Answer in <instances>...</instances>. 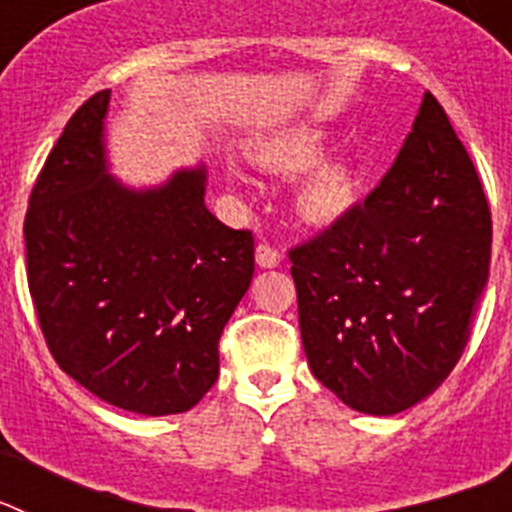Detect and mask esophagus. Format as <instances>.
<instances>
[{
	"label": "esophagus",
	"mask_w": 512,
	"mask_h": 512,
	"mask_svg": "<svg viewBox=\"0 0 512 512\" xmlns=\"http://www.w3.org/2000/svg\"><path fill=\"white\" fill-rule=\"evenodd\" d=\"M256 264H259L261 269H274V266L282 264V251L269 246V243H259V246H256Z\"/></svg>",
	"instance_id": "obj_1"
}]
</instances>
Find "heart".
<instances>
[{
    "mask_svg": "<svg viewBox=\"0 0 512 512\" xmlns=\"http://www.w3.org/2000/svg\"><path fill=\"white\" fill-rule=\"evenodd\" d=\"M323 148L325 135L320 130L300 128L264 140L253 158L264 169L292 174V171L315 164ZM356 194H359V171L351 164V158H325L312 166L305 179L297 184L295 207L307 223L330 225L348 215L356 202Z\"/></svg>",
    "mask_w": 512,
    "mask_h": 512,
    "instance_id": "heart-1",
    "label": "heart"
}]
</instances>
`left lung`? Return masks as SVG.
<instances>
[{
	"instance_id": "1",
	"label": "left lung",
	"mask_w": 512,
	"mask_h": 512,
	"mask_svg": "<svg viewBox=\"0 0 512 512\" xmlns=\"http://www.w3.org/2000/svg\"><path fill=\"white\" fill-rule=\"evenodd\" d=\"M492 215L431 92L364 202L289 251L307 364L348 408L395 415L467 348L490 274Z\"/></svg>"
}]
</instances>
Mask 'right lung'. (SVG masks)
<instances>
[{
	"label": "right lung",
	"mask_w": 512,
	"mask_h": 512,
	"mask_svg": "<svg viewBox=\"0 0 512 512\" xmlns=\"http://www.w3.org/2000/svg\"><path fill=\"white\" fill-rule=\"evenodd\" d=\"M110 92L66 122L30 192L27 287L56 364L99 400L187 413L220 372L217 341L253 277L251 230L205 207V169L148 192L107 174Z\"/></svg>",
	"instance_id": "right-lung-1"
}]
</instances>
